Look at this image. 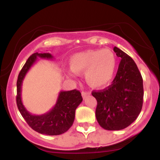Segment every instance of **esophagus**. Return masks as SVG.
Returning a JSON list of instances; mask_svg holds the SVG:
<instances>
[{
	"label": "esophagus",
	"mask_w": 160,
	"mask_h": 160,
	"mask_svg": "<svg viewBox=\"0 0 160 160\" xmlns=\"http://www.w3.org/2000/svg\"><path fill=\"white\" fill-rule=\"evenodd\" d=\"M89 95H90V92H82V96L83 98H85Z\"/></svg>",
	"instance_id": "1"
}]
</instances>
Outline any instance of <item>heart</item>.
<instances>
[{
  "instance_id": "1",
  "label": "heart",
  "mask_w": 160,
  "mask_h": 160,
  "mask_svg": "<svg viewBox=\"0 0 160 160\" xmlns=\"http://www.w3.org/2000/svg\"><path fill=\"white\" fill-rule=\"evenodd\" d=\"M70 76L84 71L86 83L93 88L108 86L113 80L117 70V58L108 49H89L76 53L70 58Z\"/></svg>"
}]
</instances>
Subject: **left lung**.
Instances as JSON below:
<instances>
[{
  "label": "left lung",
  "instance_id": "1",
  "mask_svg": "<svg viewBox=\"0 0 160 160\" xmlns=\"http://www.w3.org/2000/svg\"><path fill=\"white\" fill-rule=\"evenodd\" d=\"M113 51L121 61L111 86L92 95L96 98L95 116L106 130H121L136 120L142 108L143 79L136 64L117 47Z\"/></svg>",
  "mask_w": 160,
  "mask_h": 160
}]
</instances>
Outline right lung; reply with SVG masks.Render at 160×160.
Masks as SVG:
<instances>
[{
	"label": "right lung",
	"instance_id": "right-lung-1",
	"mask_svg": "<svg viewBox=\"0 0 160 160\" xmlns=\"http://www.w3.org/2000/svg\"><path fill=\"white\" fill-rule=\"evenodd\" d=\"M38 58L52 59L53 56L49 52H36L28 58L18 76L16 83L18 109L27 123L34 131L47 135H61L67 132L73 125L75 111L82 101L81 93L77 89L61 91L58 93L56 104L49 111L41 115L32 114L28 111L22 102V86L25 75L38 61Z\"/></svg>",
	"mask_w": 160,
	"mask_h": 160
}]
</instances>
